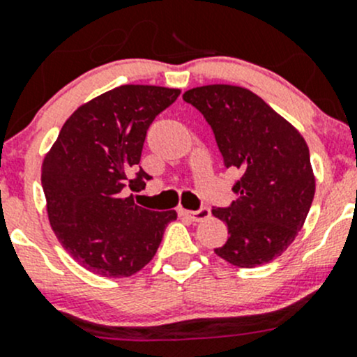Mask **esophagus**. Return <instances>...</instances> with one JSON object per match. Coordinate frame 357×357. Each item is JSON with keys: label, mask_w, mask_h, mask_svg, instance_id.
I'll use <instances>...</instances> for the list:
<instances>
[{"label": "esophagus", "mask_w": 357, "mask_h": 357, "mask_svg": "<svg viewBox=\"0 0 357 357\" xmlns=\"http://www.w3.org/2000/svg\"><path fill=\"white\" fill-rule=\"evenodd\" d=\"M178 212H179V215L192 219V221H195V222L204 221V219H207L208 215H211V208L208 207H200L199 211H185V208H179Z\"/></svg>", "instance_id": "34e87169"}]
</instances>
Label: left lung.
Returning <instances> with one entry per match:
<instances>
[{
    "label": "left lung",
    "mask_w": 357,
    "mask_h": 357,
    "mask_svg": "<svg viewBox=\"0 0 357 357\" xmlns=\"http://www.w3.org/2000/svg\"><path fill=\"white\" fill-rule=\"evenodd\" d=\"M208 122L226 167L242 178L238 199L212 208L228 226V240L214 248L226 262L255 268L282 255L304 226L314 199V174L305 139L250 89L208 84L183 95Z\"/></svg>",
    "instance_id": "left-lung-1"
}]
</instances>
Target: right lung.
<instances>
[{
	"label": "right lung",
	"instance_id": "obj_1",
	"mask_svg": "<svg viewBox=\"0 0 357 357\" xmlns=\"http://www.w3.org/2000/svg\"><path fill=\"white\" fill-rule=\"evenodd\" d=\"M179 89L124 84L96 96L67 119L41 169L48 219L56 238L82 268L124 278L155 255L176 211H149L126 188L152 179L142 167L153 119Z\"/></svg>",
	"mask_w": 357,
	"mask_h": 357
}]
</instances>
